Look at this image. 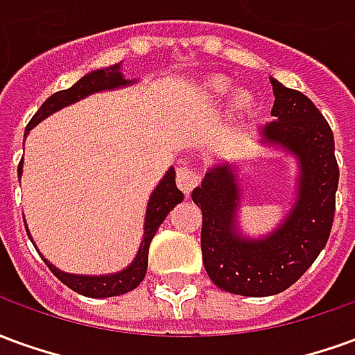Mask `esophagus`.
<instances>
[{"mask_svg": "<svg viewBox=\"0 0 355 355\" xmlns=\"http://www.w3.org/2000/svg\"><path fill=\"white\" fill-rule=\"evenodd\" d=\"M201 180V175L200 171L196 169H180L177 173V186L186 193V196H190L196 186L200 184Z\"/></svg>", "mask_w": 355, "mask_h": 355, "instance_id": "obj_1", "label": "esophagus"}]
</instances>
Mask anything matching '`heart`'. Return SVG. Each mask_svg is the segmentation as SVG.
<instances>
[{
    "instance_id": "b5f03b06",
    "label": "heart",
    "mask_w": 355,
    "mask_h": 355,
    "mask_svg": "<svg viewBox=\"0 0 355 355\" xmlns=\"http://www.w3.org/2000/svg\"><path fill=\"white\" fill-rule=\"evenodd\" d=\"M234 87V83H232L230 78H226V76H211L207 80L203 81V93L207 98L211 101H218V98H223L224 94H228ZM253 94L245 91V89H238L236 93L232 94L230 98V108L234 112H238V114H243L247 110L253 108Z\"/></svg>"
}]
</instances>
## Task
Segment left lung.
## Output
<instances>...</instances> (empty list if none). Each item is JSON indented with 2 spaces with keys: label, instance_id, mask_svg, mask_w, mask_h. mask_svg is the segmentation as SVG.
<instances>
[{
  "label": "left lung",
  "instance_id": "left-lung-1",
  "mask_svg": "<svg viewBox=\"0 0 355 355\" xmlns=\"http://www.w3.org/2000/svg\"><path fill=\"white\" fill-rule=\"evenodd\" d=\"M274 121L259 129L261 142L295 155L297 198L279 226L249 238L238 223L241 201L230 163H216L192 192L201 207V253L211 282L241 297H270L289 289L325 247L335 218L338 165L333 131L306 94L270 78Z\"/></svg>",
  "mask_w": 355,
  "mask_h": 355
}]
</instances>
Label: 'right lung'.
Here are the masks:
<instances>
[{"mask_svg": "<svg viewBox=\"0 0 355 355\" xmlns=\"http://www.w3.org/2000/svg\"><path fill=\"white\" fill-rule=\"evenodd\" d=\"M135 81L137 80H125L123 72H121V62L108 66V68H101V70L85 73L78 83H73L72 87L51 94L49 98L43 102L42 108L37 110L35 116L30 119L24 137H26L28 132L32 131L40 121H43L45 117H49L51 114H55L58 110L66 108V106H70L73 102L85 98L89 94L127 87V85H132ZM22 165H24V159L19 163V178L22 177ZM182 200H184V193L180 192L177 188V184H175V167H171V169L163 175V178L159 180V184L155 186V190L152 192V196H150V200H148L146 216H144V236H142V241H140L137 257L132 259V262L129 266L123 268V270H119L116 274H68V272H62V270H58L57 266H53L47 259H43V254L42 259L45 261V264L49 266L51 272L57 275L58 279L64 283L66 287H70V289L76 291V293H80L83 297L106 298L125 295V293H129V291L137 289L140 285V282L144 279V275H146L148 270V249H150V243H152V239H154L155 232L162 226V223L165 220V216L169 215L171 209L175 207V205H178ZM28 236H30V232H28ZM30 239H32V236H30ZM32 243H34V239H32ZM37 253H40V251H37Z\"/></svg>", "mask_w": 355, "mask_h": 355, "instance_id": "add662e5", "label": "right lung"}]
</instances>
